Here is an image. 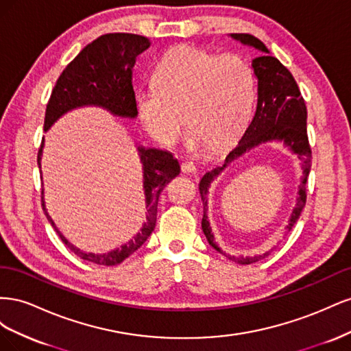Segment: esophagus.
<instances>
[{
  "label": "esophagus",
  "mask_w": 351,
  "mask_h": 351,
  "mask_svg": "<svg viewBox=\"0 0 351 351\" xmlns=\"http://www.w3.org/2000/svg\"><path fill=\"white\" fill-rule=\"evenodd\" d=\"M182 171L184 174H192V173H196V165L193 162H189V161H184L182 162Z\"/></svg>",
  "instance_id": "34e87169"
}]
</instances>
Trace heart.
I'll return each instance as SVG.
<instances>
[{
  "label": "heart",
  "instance_id": "obj_1",
  "mask_svg": "<svg viewBox=\"0 0 351 351\" xmlns=\"http://www.w3.org/2000/svg\"><path fill=\"white\" fill-rule=\"evenodd\" d=\"M152 86L137 95V112L146 132L164 146L177 142L184 121L192 149H221L250 120L254 74L241 56L177 45L158 62Z\"/></svg>",
  "mask_w": 351,
  "mask_h": 351
}]
</instances>
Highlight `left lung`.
I'll return each mask as SVG.
<instances>
[{
	"label": "left lung",
	"instance_id": "obj_1",
	"mask_svg": "<svg viewBox=\"0 0 351 351\" xmlns=\"http://www.w3.org/2000/svg\"><path fill=\"white\" fill-rule=\"evenodd\" d=\"M234 39L240 40L241 44L252 45L262 51L263 54L256 57L252 61V69L254 76L258 79V105L256 111H254L253 119L249 127L244 132L243 137L240 139L239 145L232 149L222 167H217L212 171L206 173L202 177L199 183V192L202 202H204V218H202V230H204L205 236L209 244L215 250L222 253L219 247L214 241V236L210 232L209 221L206 217L208 210V189L214 178L230 164L234 161L236 158L241 156L246 151H250L252 147L258 146L263 142L271 141H281L290 147L293 152L297 154L299 159L303 164V180L299 187V197H297L295 208L290 218V224L287 227V231H290L291 227L299 219L302 210L306 205V182L307 176H309V167L312 159V149L309 145V137H307L306 130V120H307V110L304 99L300 93L299 86L293 77V74L285 66H282L280 60L269 56L268 48L265 47L263 42L256 36L249 34H232ZM277 249L275 246L272 250ZM226 254V253H222ZM254 256V258H232L228 256L230 261H237L241 265H249L253 262H258L259 259L267 256Z\"/></svg>",
	"mask_w": 351,
	"mask_h": 351
}]
</instances>
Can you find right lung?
<instances>
[{"mask_svg":"<svg viewBox=\"0 0 351 351\" xmlns=\"http://www.w3.org/2000/svg\"><path fill=\"white\" fill-rule=\"evenodd\" d=\"M149 38L134 34H105L84 47L79 56L69 62L62 70L51 92L45 110L44 130L58 117L71 108L82 105H101L121 117H136L137 104L133 88V66L136 57L149 48ZM42 143L38 151V165L40 167ZM141 161L143 164V189L146 202V222L139 234L130 240L121 249L112 250L107 254L84 253L70 244L57 230L54 222L48 217L62 243L79 258L97 265L114 267L133 254L152 234L156 224V205L162 189L180 173V165L173 155L159 149H145L139 147ZM44 192H40V199Z\"/></svg>","mask_w":351,"mask_h":351,"instance_id":"right-lung-1","label":"right lung"}]
</instances>
